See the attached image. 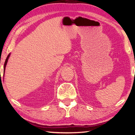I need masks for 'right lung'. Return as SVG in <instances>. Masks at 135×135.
Wrapping results in <instances>:
<instances>
[{
    "label": "right lung",
    "instance_id": "1",
    "mask_svg": "<svg viewBox=\"0 0 135 135\" xmlns=\"http://www.w3.org/2000/svg\"><path fill=\"white\" fill-rule=\"evenodd\" d=\"M10 55H11V54L9 53V55H8L7 57V59H6V60H5V64H4V67H3V71H4V72H5V68H6V65H7V64L8 60V59H9V56H10Z\"/></svg>",
    "mask_w": 135,
    "mask_h": 135
}]
</instances>
